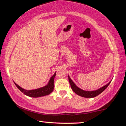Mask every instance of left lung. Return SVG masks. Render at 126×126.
I'll return each instance as SVG.
<instances>
[{
    "mask_svg": "<svg viewBox=\"0 0 126 126\" xmlns=\"http://www.w3.org/2000/svg\"><path fill=\"white\" fill-rule=\"evenodd\" d=\"M68 78H69V83H70V86H71L72 89L73 90V92H74L75 93H76L77 95H79V96H82V97H85V98H94V97H95V96H98V95H99L101 93H102V92L108 87V86L110 85V83H111V81H110L106 85L102 86V88H99V89H97V90L92 91H88L82 90V89H80L79 88H78V86L75 84L74 82H73V80L70 79V78L69 77V76H68Z\"/></svg>",
    "mask_w": 126,
    "mask_h": 126,
    "instance_id": "obj_1",
    "label": "left lung"
}]
</instances>
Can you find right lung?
I'll return each mask as SVG.
<instances>
[{"instance_id":"obj_1","label":"right lung","mask_w":126,"mask_h":126,"mask_svg":"<svg viewBox=\"0 0 126 126\" xmlns=\"http://www.w3.org/2000/svg\"><path fill=\"white\" fill-rule=\"evenodd\" d=\"M56 72L50 78V80H49L48 84L44 87L38 88L36 89H33V90H25V89L22 88L21 86H19L16 83H15V84L16 87L21 91L22 93L24 94L27 95V96H30V97L33 98H37L40 97V96H46V95H49L50 93L53 92V89H54V77L56 76Z\"/></svg>"}]
</instances>
